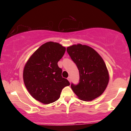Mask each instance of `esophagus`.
Here are the masks:
<instances>
[{
	"mask_svg": "<svg viewBox=\"0 0 131 131\" xmlns=\"http://www.w3.org/2000/svg\"><path fill=\"white\" fill-rule=\"evenodd\" d=\"M68 80H69V81L70 83V82H71V78H70V77H68Z\"/></svg>",
	"mask_w": 131,
	"mask_h": 131,
	"instance_id": "esophagus-1",
	"label": "esophagus"
}]
</instances>
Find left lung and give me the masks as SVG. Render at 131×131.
<instances>
[{
    "mask_svg": "<svg viewBox=\"0 0 131 131\" xmlns=\"http://www.w3.org/2000/svg\"><path fill=\"white\" fill-rule=\"evenodd\" d=\"M67 52L79 70V84H71L74 94L84 101L99 97L105 91L109 81L102 58L92 48L81 44L68 47Z\"/></svg>",
    "mask_w": 131,
    "mask_h": 131,
    "instance_id": "left-lung-1",
    "label": "left lung"
}]
</instances>
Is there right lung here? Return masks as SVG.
<instances>
[{
  "mask_svg": "<svg viewBox=\"0 0 131 131\" xmlns=\"http://www.w3.org/2000/svg\"><path fill=\"white\" fill-rule=\"evenodd\" d=\"M66 48L49 41L41 45L28 59L24 69L23 79L28 92L34 98L44 104L57 101L63 88L70 85L62 77V69L58 62L62 58Z\"/></svg>",
  "mask_w": 131,
  "mask_h": 131,
  "instance_id": "1",
  "label": "right lung"
}]
</instances>
